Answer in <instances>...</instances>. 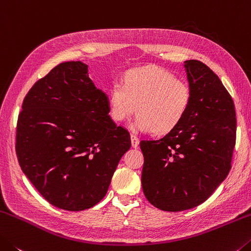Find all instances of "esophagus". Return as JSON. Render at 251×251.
Listing matches in <instances>:
<instances>
[{
    "instance_id": "1",
    "label": "esophagus",
    "mask_w": 251,
    "mask_h": 251,
    "mask_svg": "<svg viewBox=\"0 0 251 251\" xmlns=\"http://www.w3.org/2000/svg\"><path fill=\"white\" fill-rule=\"evenodd\" d=\"M139 138L137 137V135H134V134H131V145H132V147L133 148H138V146H139Z\"/></svg>"
}]
</instances>
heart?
<instances>
[{
    "mask_svg": "<svg viewBox=\"0 0 251 251\" xmlns=\"http://www.w3.org/2000/svg\"><path fill=\"white\" fill-rule=\"evenodd\" d=\"M190 103V87L170 72L157 67L133 69L122 84L111 87L109 113L113 121L125 122L138 112L134 129L166 134L181 123Z\"/></svg>",
    "mask_w": 251,
    "mask_h": 251,
    "instance_id": "b5f03b06",
    "label": "heart"
}]
</instances>
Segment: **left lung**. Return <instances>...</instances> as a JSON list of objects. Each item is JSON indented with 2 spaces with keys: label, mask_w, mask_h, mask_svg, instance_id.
Segmentation results:
<instances>
[{
  "label": "left lung",
  "mask_w": 251,
  "mask_h": 251,
  "mask_svg": "<svg viewBox=\"0 0 251 251\" xmlns=\"http://www.w3.org/2000/svg\"><path fill=\"white\" fill-rule=\"evenodd\" d=\"M191 103L181 123L159 140H142L141 183L151 204L183 211L204 202L231 169L237 120L232 98L198 60L184 61Z\"/></svg>",
  "instance_id": "1"
}]
</instances>
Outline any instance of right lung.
Listing matches in <instances>:
<instances>
[{
  "mask_svg": "<svg viewBox=\"0 0 251 251\" xmlns=\"http://www.w3.org/2000/svg\"><path fill=\"white\" fill-rule=\"evenodd\" d=\"M109 99L81 61L63 62L30 89L16 126L15 150L28 180L53 206L69 211L103 199L128 130L109 116Z\"/></svg>",
  "mask_w": 251,
  "mask_h": 251,
  "instance_id": "1",
  "label": "right lung"
}]
</instances>
